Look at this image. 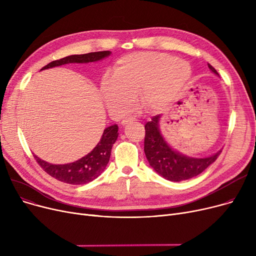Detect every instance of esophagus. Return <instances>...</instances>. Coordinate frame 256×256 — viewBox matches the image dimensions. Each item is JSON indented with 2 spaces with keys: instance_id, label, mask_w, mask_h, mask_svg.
<instances>
[{
  "instance_id": "obj_1",
  "label": "esophagus",
  "mask_w": 256,
  "mask_h": 256,
  "mask_svg": "<svg viewBox=\"0 0 256 256\" xmlns=\"http://www.w3.org/2000/svg\"><path fill=\"white\" fill-rule=\"evenodd\" d=\"M136 120L137 119L135 117H126V118L122 119V121H121V124L126 126V124H128L130 122H132V121H136Z\"/></svg>"
}]
</instances>
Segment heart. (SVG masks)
<instances>
[{
    "instance_id": "obj_1",
    "label": "heart",
    "mask_w": 256,
    "mask_h": 256,
    "mask_svg": "<svg viewBox=\"0 0 256 256\" xmlns=\"http://www.w3.org/2000/svg\"><path fill=\"white\" fill-rule=\"evenodd\" d=\"M192 78L190 63L156 52L128 54L120 58L111 78H104L100 91L108 109L122 115L135 106L136 96L143 109L163 111L176 100Z\"/></svg>"
}]
</instances>
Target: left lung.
<instances>
[{
	"label": "left lung",
	"mask_w": 256,
	"mask_h": 256,
	"mask_svg": "<svg viewBox=\"0 0 256 256\" xmlns=\"http://www.w3.org/2000/svg\"><path fill=\"white\" fill-rule=\"evenodd\" d=\"M212 74H219L210 64ZM160 115L154 116L145 124L144 152L150 167L170 182H182L199 176L217 160L221 150L208 156L194 158L182 154L168 143L160 130Z\"/></svg>",
	"instance_id": "8db88e82"
}]
</instances>
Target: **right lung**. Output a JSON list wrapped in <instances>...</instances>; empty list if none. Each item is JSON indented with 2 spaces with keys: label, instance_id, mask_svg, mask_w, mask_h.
I'll return each mask as SVG.
<instances>
[{
  "label": "right lung",
  "instance_id": "obj_1",
  "mask_svg": "<svg viewBox=\"0 0 256 256\" xmlns=\"http://www.w3.org/2000/svg\"><path fill=\"white\" fill-rule=\"evenodd\" d=\"M111 54L112 52L110 50H102L83 54V55H70L60 60L48 63L40 70L54 68V67L70 63L87 64L98 62L108 58ZM118 134L119 132L117 124L106 128L96 146L88 154L72 163L56 165L46 162V160H42L35 154L34 158L37 160V163L40 165V167L54 178L70 184H88L93 180L98 178L106 168V165L110 160L112 146L118 138Z\"/></svg>",
  "mask_w": 256,
  "mask_h": 256
}]
</instances>
